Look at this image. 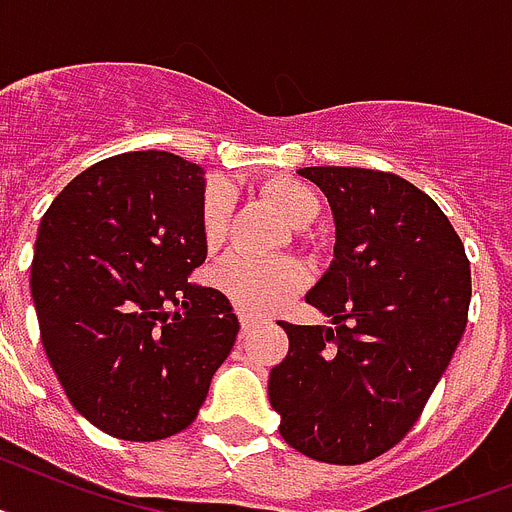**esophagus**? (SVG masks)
Segmentation results:
<instances>
[{
	"label": "esophagus",
	"instance_id": "34e87169",
	"mask_svg": "<svg viewBox=\"0 0 512 512\" xmlns=\"http://www.w3.org/2000/svg\"><path fill=\"white\" fill-rule=\"evenodd\" d=\"M253 327H256V319H253V316H240V329H243V335H248Z\"/></svg>",
	"mask_w": 512,
	"mask_h": 512
}]
</instances>
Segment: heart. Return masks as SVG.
Segmentation results:
<instances>
[{
    "label": "heart",
    "mask_w": 512,
    "mask_h": 512,
    "mask_svg": "<svg viewBox=\"0 0 512 512\" xmlns=\"http://www.w3.org/2000/svg\"><path fill=\"white\" fill-rule=\"evenodd\" d=\"M259 193L290 227H308L319 217V196L301 180L269 177L259 185ZM232 193L225 183L206 188L201 204V232L206 248H219L230 227ZM219 287L246 314H266L295 295L306 282L303 266L293 259L253 261L232 256L217 272Z\"/></svg>",
    "instance_id": "1"
}]
</instances>
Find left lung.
<instances>
[{
    "instance_id": "obj_1",
    "label": "left lung",
    "mask_w": 512,
    "mask_h": 512,
    "mask_svg": "<svg viewBox=\"0 0 512 512\" xmlns=\"http://www.w3.org/2000/svg\"><path fill=\"white\" fill-rule=\"evenodd\" d=\"M335 219V259L306 301L332 327L282 322L269 374L280 434L308 458L356 466L411 432L468 322L471 266L424 190L361 167H303Z\"/></svg>"
}]
</instances>
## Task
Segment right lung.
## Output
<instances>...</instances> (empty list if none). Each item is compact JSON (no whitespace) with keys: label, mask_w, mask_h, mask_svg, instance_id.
I'll return each instance as SVG.
<instances>
[{"label":"right lung","mask_w":512,"mask_h":512,"mask_svg":"<svg viewBox=\"0 0 512 512\" xmlns=\"http://www.w3.org/2000/svg\"><path fill=\"white\" fill-rule=\"evenodd\" d=\"M204 170L167 151L109 156L46 209L31 264L44 353L75 411L128 442L196 421L238 316L204 264Z\"/></svg>","instance_id":"obj_1"}]
</instances>
